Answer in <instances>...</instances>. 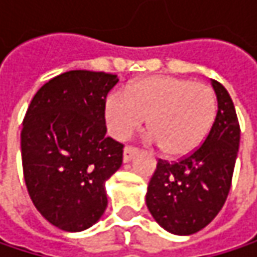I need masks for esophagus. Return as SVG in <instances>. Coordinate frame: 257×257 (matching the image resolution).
Instances as JSON below:
<instances>
[{"label":"esophagus","instance_id":"1","mask_svg":"<svg viewBox=\"0 0 257 257\" xmlns=\"http://www.w3.org/2000/svg\"><path fill=\"white\" fill-rule=\"evenodd\" d=\"M138 153V150L135 147H131V146H126L125 150H123V162H131L132 158Z\"/></svg>","mask_w":257,"mask_h":257}]
</instances>
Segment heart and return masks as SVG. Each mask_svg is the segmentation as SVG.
Returning a JSON list of instances; mask_svg holds the SVG:
<instances>
[{"label": "heart", "mask_w": 257, "mask_h": 257, "mask_svg": "<svg viewBox=\"0 0 257 257\" xmlns=\"http://www.w3.org/2000/svg\"><path fill=\"white\" fill-rule=\"evenodd\" d=\"M105 120L117 140H128L147 122L150 141L168 158H184L205 140L217 114L213 89L174 76L134 81L105 99Z\"/></svg>", "instance_id": "obj_1"}]
</instances>
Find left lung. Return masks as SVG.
<instances>
[{
	"label": "left lung",
	"mask_w": 257,
	"mask_h": 257,
	"mask_svg": "<svg viewBox=\"0 0 257 257\" xmlns=\"http://www.w3.org/2000/svg\"><path fill=\"white\" fill-rule=\"evenodd\" d=\"M217 114L205 141L179 162L159 161L149 183L146 204L165 231L192 235L222 210L231 189L239 146V125L231 96L211 80Z\"/></svg>",
	"instance_id": "obj_1"
}]
</instances>
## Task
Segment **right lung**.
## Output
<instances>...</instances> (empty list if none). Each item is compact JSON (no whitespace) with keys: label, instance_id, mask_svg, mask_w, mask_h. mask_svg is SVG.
<instances>
[{"label":"right lung","instance_id":"obj_1","mask_svg":"<svg viewBox=\"0 0 257 257\" xmlns=\"http://www.w3.org/2000/svg\"><path fill=\"white\" fill-rule=\"evenodd\" d=\"M117 76L74 70L34 95L21 134L24 177L40 214L80 232L107 208L105 181L122 165L123 144L107 137L104 107Z\"/></svg>","mask_w":257,"mask_h":257}]
</instances>
